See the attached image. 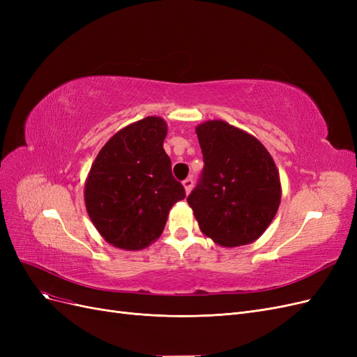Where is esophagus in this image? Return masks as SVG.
I'll list each match as a JSON object with an SVG mask.
<instances>
[{
    "instance_id": "34e87169",
    "label": "esophagus",
    "mask_w": 357,
    "mask_h": 357,
    "mask_svg": "<svg viewBox=\"0 0 357 357\" xmlns=\"http://www.w3.org/2000/svg\"><path fill=\"white\" fill-rule=\"evenodd\" d=\"M183 188H185L186 195H189L190 190H192V188H193V180H192L190 177H189V178H186L185 181H183Z\"/></svg>"
}]
</instances>
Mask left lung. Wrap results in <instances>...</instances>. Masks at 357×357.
Instances as JSON below:
<instances>
[{
    "mask_svg": "<svg viewBox=\"0 0 357 357\" xmlns=\"http://www.w3.org/2000/svg\"><path fill=\"white\" fill-rule=\"evenodd\" d=\"M195 131L204 169L188 202L201 232L223 247L256 241L282 201L273 156L256 137L225 121H207Z\"/></svg>",
    "mask_w": 357,
    "mask_h": 357,
    "instance_id": "obj_1",
    "label": "left lung"
}]
</instances>
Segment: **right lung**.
<instances>
[{
  "label": "right lung",
  "mask_w": 357,
  "mask_h": 357,
  "mask_svg": "<svg viewBox=\"0 0 357 357\" xmlns=\"http://www.w3.org/2000/svg\"><path fill=\"white\" fill-rule=\"evenodd\" d=\"M162 117L149 116L117 131L100 150L84 183V204L102 238L142 250L165 228L172 205L186 197L164 150Z\"/></svg>",
  "instance_id": "add662e5"
}]
</instances>
